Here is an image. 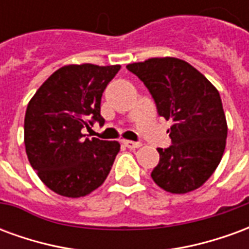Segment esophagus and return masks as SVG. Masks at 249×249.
I'll return each mask as SVG.
<instances>
[{"label": "esophagus", "instance_id": "esophagus-1", "mask_svg": "<svg viewBox=\"0 0 249 249\" xmlns=\"http://www.w3.org/2000/svg\"><path fill=\"white\" fill-rule=\"evenodd\" d=\"M124 145L126 146V148H129V149H136V148H140L141 142H135V141L125 140L124 141Z\"/></svg>", "mask_w": 249, "mask_h": 249}]
</instances>
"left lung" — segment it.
Masks as SVG:
<instances>
[{"label": "left lung", "mask_w": 249, "mask_h": 249, "mask_svg": "<svg viewBox=\"0 0 249 249\" xmlns=\"http://www.w3.org/2000/svg\"><path fill=\"white\" fill-rule=\"evenodd\" d=\"M144 82L157 113L172 121V145L159 148L160 161L151 176L171 193H188L208 180L221 161L227 142V120L219 90L187 61L155 57L128 64Z\"/></svg>", "instance_id": "1"}]
</instances>
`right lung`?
Instances as JSON below:
<instances>
[{"label": "right lung", "mask_w": 249, "mask_h": 249, "mask_svg": "<svg viewBox=\"0 0 249 249\" xmlns=\"http://www.w3.org/2000/svg\"><path fill=\"white\" fill-rule=\"evenodd\" d=\"M120 65H65L46 80L28 104L24 142L30 165L46 187L65 197H82L108 178L117 141L84 139L81 129L104 124L103 92Z\"/></svg>", "instance_id": "obj_1"}]
</instances>
